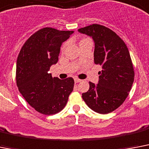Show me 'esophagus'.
Returning a JSON list of instances; mask_svg holds the SVG:
<instances>
[{
	"label": "esophagus",
	"instance_id": "1",
	"mask_svg": "<svg viewBox=\"0 0 149 149\" xmlns=\"http://www.w3.org/2000/svg\"><path fill=\"white\" fill-rule=\"evenodd\" d=\"M74 81H75V83H79V82H81V79H78V78H75L74 79Z\"/></svg>",
	"mask_w": 149,
	"mask_h": 149
}]
</instances>
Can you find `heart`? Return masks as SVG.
<instances>
[{"mask_svg": "<svg viewBox=\"0 0 149 149\" xmlns=\"http://www.w3.org/2000/svg\"><path fill=\"white\" fill-rule=\"evenodd\" d=\"M64 48H65V46H64V47H63V49H64Z\"/></svg>", "mask_w": 149, "mask_h": 149, "instance_id": "heart-1", "label": "heart"}]
</instances>
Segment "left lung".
<instances>
[{"mask_svg":"<svg viewBox=\"0 0 149 149\" xmlns=\"http://www.w3.org/2000/svg\"><path fill=\"white\" fill-rule=\"evenodd\" d=\"M95 43L94 63L102 66L98 84L89 82V89L82 97L89 108L107 114L124 102L133 84V65L124 41L115 32L100 24L79 29Z\"/></svg>","mask_w":149,"mask_h":149,"instance_id":"1","label":"left lung"}]
</instances>
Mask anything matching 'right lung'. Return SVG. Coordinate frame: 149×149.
I'll use <instances>...</instances> for the list:
<instances>
[{
  "label": "right lung",
  "instance_id": "add662e5",
  "mask_svg": "<svg viewBox=\"0 0 149 149\" xmlns=\"http://www.w3.org/2000/svg\"><path fill=\"white\" fill-rule=\"evenodd\" d=\"M74 31L45 27L25 42L18 55L17 86L23 97L36 111L44 115L60 112L73 90L72 77L60 79L49 73L57 63L60 47Z\"/></svg>",
  "mask_w": 149,
  "mask_h": 149
}]
</instances>
